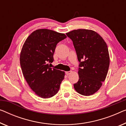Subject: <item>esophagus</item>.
Wrapping results in <instances>:
<instances>
[{
	"mask_svg": "<svg viewBox=\"0 0 126 126\" xmlns=\"http://www.w3.org/2000/svg\"><path fill=\"white\" fill-rule=\"evenodd\" d=\"M71 73H72V71H66V72H65V74H66L67 75H70Z\"/></svg>",
	"mask_w": 126,
	"mask_h": 126,
	"instance_id": "34e87169",
	"label": "esophagus"
}]
</instances>
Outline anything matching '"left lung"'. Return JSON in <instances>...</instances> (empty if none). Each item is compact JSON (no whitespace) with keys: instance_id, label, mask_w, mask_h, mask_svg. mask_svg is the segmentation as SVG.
<instances>
[{"instance_id":"1","label":"left lung","mask_w":126,"mask_h":126,"mask_svg":"<svg viewBox=\"0 0 126 126\" xmlns=\"http://www.w3.org/2000/svg\"><path fill=\"white\" fill-rule=\"evenodd\" d=\"M66 34L72 39L80 62L79 79L74 84L75 89L81 95H92L101 87L108 74L110 57L106 43L92 30H74Z\"/></svg>"}]
</instances>
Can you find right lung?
I'll return each mask as SVG.
<instances>
[{"label": "right lung", "instance_id": "add662e5", "mask_svg": "<svg viewBox=\"0 0 126 126\" xmlns=\"http://www.w3.org/2000/svg\"><path fill=\"white\" fill-rule=\"evenodd\" d=\"M64 33L47 29L33 32L26 39L20 55L22 74L36 95L42 98L58 93L65 72L51 68L48 63L54 61L57 44L66 38Z\"/></svg>", "mask_w": 126, "mask_h": 126}]
</instances>
